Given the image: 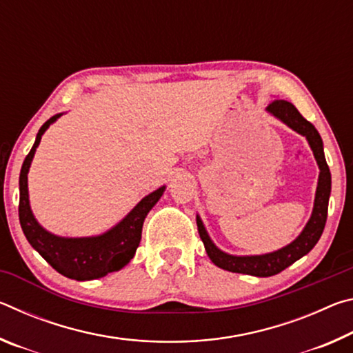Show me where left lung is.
<instances>
[{
  "label": "left lung",
  "mask_w": 353,
  "mask_h": 353,
  "mask_svg": "<svg viewBox=\"0 0 353 353\" xmlns=\"http://www.w3.org/2000/svg\"><path fill=\"white\" fill-rule=\"evenodd\" d=\"M266 110L279 118L280 121L285 123L286 126L296 130L297 134L303 135L308 141L310 148L314 154L316 162L319 166V179L318 188H316L314 205L312 218L305 225V229L301 232L294 241L290 243L288 246L276 250V252L263 254V255H246L238 256L225 254L223 250L214 246V243L210 240L204 224L199 216H196L198 223V232L202 243H204L207 255L210 260L221 270L238 272V274H249L255 277H271L276 274L286 270L292 263L302 259L312 250L316 243L324 232L325 221H327V210H328V198H330L332 190V176L328 165L325 162L324 146H322V139L318 130L312 123L303 118L294 105L285 99H274L272 103L266 107Z\"/></svg>",
  "instance_id": "8db88e82"
}]
</instances>
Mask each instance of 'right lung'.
<instances>
[{
    "label": "right lung",
    "instance_id": "1",
    "mask_svg": "<svg viewBox=\"0 0 353 353\" xmlns=\"http://www.w3.org/2000/svg\"><path fill=\"white\" fill-rule=\"evenodd\" d=\"M62 113L51 117L40 128L31 151L26 155L20 171V204L19 216L20 224L29 244L43 256V259L62 274V276L74 280H93L107 276L109 272L119 271L134 259L135 250L141 240V229L149 210L162 198L163 187L152 191L143 198L126 216L107 230L105 234L87 238H65L57 236L45 230L37 219L34 218L31 205H29L28 193V172L34 159L35 149L40 145L41 135L56 121Z\"/></svg>",
    "mask_w": 353,
    "mask_h": 353
}]
</instances>
